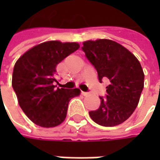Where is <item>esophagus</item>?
<instances>
[{"instance_id": "34e87169", "label": "esophagus", "mask_w": 160, "mask_h": 160, "mask_svg": "<svg viewBox=\"0 0 160 160\" xmlns=\"http://www.w3.org/2000/svg\"><path fill=\"white\" fill-rule=\"evenodd\" d=\"M81 93H82V94H83V96H87V95H88V94H89V93H88L87 92H82Z\"/></svg>"}]
</instances>
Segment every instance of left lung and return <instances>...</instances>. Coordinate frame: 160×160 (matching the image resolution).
<instances>
[{"label": "left lung", "mask_w": 160, "mask_h": 160, "mask_svg": "<svg viewBox=\"0 0 160 160\" xmlns=\"http://www.w3.org/2000/svg\"><path fill=\"white\" fill-rule=\"evenodd\" d=\"M83 45L82 50L97 70L99 81L109 80L107 94L100 96L101 105L90 111V117L100 126L120 125L138 105L144 83L142 66L132 53L114 41H87Z\"/></svg>", "instance_id": "left-lung-1"}]
</instances>
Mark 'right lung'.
<instances>
[{
  "label": "right lung",
  "instance_id": "1",
  "mask_svg": "<svg viewBox=\"0 0 160 160\" xmlns=\"http://www.w3.org/2000/svg\"><path fill=\"white\" fill-rule=\"evenodd\" d=\"M79 48L77 42L50 41L30 49L18 59L12 87L19 106L34 124L54 127L66 118L68 102L80 90L56 88L57 65Z\"/></svg>",
  "mask_w": 160,
  "mask_h": 160
}]
</instances>
